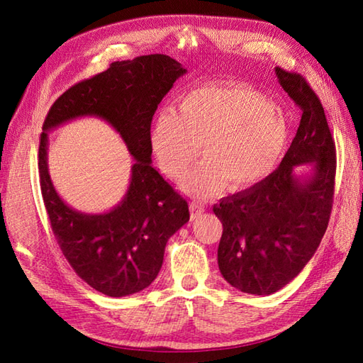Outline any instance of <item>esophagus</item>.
I'll return each instance as SVG.
<instances>
[{
	"instance_id": "1",
	"label": "esophagus",
	"mask_w": 363,
	"mask_h": 363,
	"mask_svg": "<svg viewBox=\"0 0 363 363\" xmlns=\"http://www.w3.org/2000/svg\"><path fill=\"white\" fill-rule=\"evenodd\" d=\"M190 212H191V220H196V218L201 217V213L204 212V207L199 203L191 201L190 203Z\"/></svg>"
}]
</instances>
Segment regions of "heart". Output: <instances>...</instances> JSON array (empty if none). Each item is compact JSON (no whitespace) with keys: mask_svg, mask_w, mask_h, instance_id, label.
Returning <instances> with one entry per match:
<instances>
[{"mask_svg":"<svg viewBox=\"0 0 363 363\" xmlns=\"http://www.w3.org/2000/svg\"><path fill=\"white\" fill-rule=\"evenodd\" d=\"M290 123L279 104L243 82L206 84L177 101V113L162 111L150 140L160 168L181 177L199 156L206 157L186 179L195 196L223 187L238 191L273 172L287 148Z\"/></svg>","mask_w":363,"mask_h":363,"instance_id":"heart-1","label":"heart"}]
</instances>
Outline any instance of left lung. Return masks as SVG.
<instances>
[{
    "label": "left lung",
    "instance_id": "1",
    "mask_svg": "<svg viewBox=\"0 0 363 363\" xmlns=\"http://www.w3.org/2000/svg\"><path fill=\"white\" fill-rule=\"evenodd\" d=\"M282 89L303 111L298 133L272 174L223 198L218 267L243 293L272 295L301 273L326 233L334 199L335 143L318 96L298 73L276 67ZM309 164L311 174L294 169Z\"/></svg>",
    "mask_w": 363,
    "mask_h": 363
}]
</instances>
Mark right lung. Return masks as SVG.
Listing matches in <instances>:
<instances>
[{
	"instance_id": "right-lung-1",
	"label": "right lung",
	"mask_w": 363,
	"mask_h": 363,
	"mask_svg": "<svg viewBox=\"0 0 363 363\" xmlns=\"http://www.w3.org/2000/svg\"><path fill=\"white\" fill-rule=\"evenodd\" d=\"M187 70L165 54L113 62L60 95L46 115L38 148L43 203L54 237L82 281L103 295L142 291L156 279L168 238L190 218L189 204L151 165L150 130L156 112ZM79 116L106 119L136 162L127 195L109 213L84 214L65 205L48 173V133Z\"/></svg>"
}]
</instances>
